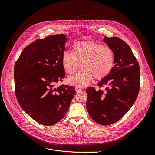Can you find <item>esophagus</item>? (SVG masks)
I'll return each mask as SVG.
<instances>
[{
	"label": "esophagus",
	"instance_id": "esophagus-1",
	"mask_svg": "<svg viewBox=\"0 0 155 155\" xmlns=\"http://www.w3.org/2000/svg\"><path fill=\"white\" fill-rule=\"evenodd\" d=\"M75 89H76V91L77 92H79V91H82V90L83 89V88H82V87H79V86H76V87H75Z\"/></svg>",
	"mask_w": 155,
	"mask_h": 155
}]
</instances>
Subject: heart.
I'll return each instance as SVG.
<instances>
[{
    "instance_id": "heart-1",
    "label": "heart",
    "mask_w": 155,
    "mask_h": 155,
    "mask_svg": "<svg viewBox=\"0 0 155 155\" xmlns=\"http://www.w3.org/2000/svg\"><path fill=\"white\" fill-rule=\"evenodd\" d=\"M73 52L63 53L62 61L67 72L74 74L82 66L84 68L69 79L70 82L84 86L94 78L96 80L105 79L114 67V54L109 48L89 41H79L73 45Z\"/></svg>"
}]
</instances>
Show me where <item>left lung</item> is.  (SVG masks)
Segmentation results:
<instances>
[{"label":"left lung","mask_w":155,"mask_h":155,"mask_svg":"<svg viewBox=\"0 0 155 155\" xmlns=\"http://www.w3.org/2000/svg\"><path fill=\"white\" fill-rule=\"evenodd\" d=\"M103 41L114 54L110 73L98 84L105 91L87 89L86 107L91 117L102 125L119 120L132 107L140 87V70L131 49L117 37H104Z\"/></svg>","instance_id":"1"}]
</instances>
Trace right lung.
Returning <instances> with one entry per match:
<instances>
[{
	"label": "right lung",
	"instance_id": "1",
	"mask_svg": "<svg viewBox=\"0 0 155 155\" xmlns=\"http://www.w3.org/2000/svg\"><path fill=\"white\" fill-rule=\"evenodd\" d=\"M66 36L63 34L37 39L22 51L14 66L17 101L33 119L50 126L66 114L76 91L61 85L65 77L62 61Z\"/></svg>",
	"mask_w": 155,
	"mask_h": 155
}]
</instances>
